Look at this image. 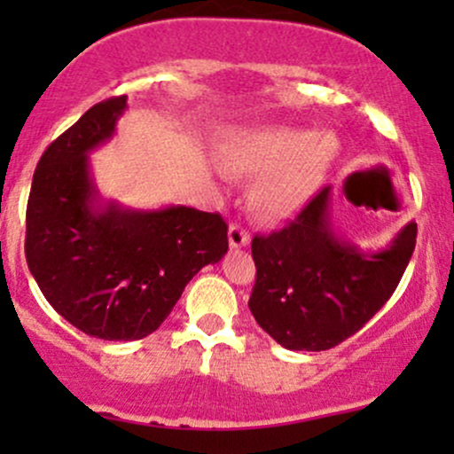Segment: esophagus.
Instances as JSON below:
<instances>
[{
  "instance_id": "1",
  "label": "esophagus",
  "mask_w": 454,
  "mask_h": 454,
  "mask_svg": "<svg viewBox=\"0 0 454 454\" xmlns=\"http://www.w3.org/2000/svg\"><path fill=\"white\" fill-rule=\"evenodd\" d=\"M228 243H231L232 249L247 247V245H249V232L245 231L243 226H239V223H232V226L228 228Z\"/></svg>"
}]
</instances>
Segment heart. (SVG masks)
<instances>
[{
  "mask_svg": "<svg viewBox=\"0 0 454 454\" xmlns=\"http://www.w3.org/2000/svg\"><path fill=\"white\" fill-rule=\"evenodd\" d=\"M340 155L331 132L303 128H262L239 132L223 151V166L243 179H256L249 207L260 220L279 222L303 209Z\"/></svg>",
  "mask_w": 454,
  "mask_h": 454,
  "instance_id": "heart-1",
  "label": "heart"
}]
</instances>
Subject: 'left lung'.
<instances>
[{
    "instance_id": "8db88e82",
    "label": "left lung",
    "mask_w": 454,
    "mask_h": 454,
    "mask_svg": "<svg viewBox=\"0 0 454 454\" xmlns=\"http://www.w3.org/2000/svg\"><path fill=\"white\" fill-rule=\"evenodd\" d=\"M416 245L408 222L384 249L364 252L340 237L331 220V187L293 223L254 237L256 284L249 309L288 350L320 352L354 335L397 288Z\"/></svg>"
}]
</instances>
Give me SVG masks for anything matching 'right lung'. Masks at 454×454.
I'll list each match as a JSON object with an SVG mask.
<instances>
[{"instance_id": "obj_1", "label": "right lung", "mask_w": 454, "mask_h": 454, "mask_svg": "<svg viewBox=\"0 0 454 454\" xmlns=\"http://www.w3.org/2000/svg\"><path fill=\"white\" fill-rule=\"evenodd\" d=\"M128 96L104 100L49 145L31 181L25 256L44 299L98 340L134 341L173 311L187 281L228 252L217 213L104 200L90 153L114 137Z\"/></svg>"}]
</instances>
